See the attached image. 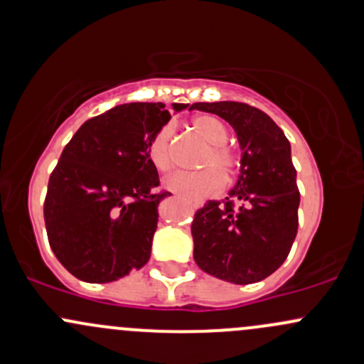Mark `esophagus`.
<instances>
[{
    "label": "esophagus",
    "mask_w": 364,
    "mask_h": 364,
    "mask_svg": "<svg viewBox=\"0 0 364 364\" xmlns=\"http://www.w3.org/2000/svg\"><path fill=\"white\" fill-rule=\"evenodd\" d=\"M193 208H195V209H197V208H200V204H198V202H197V204H193Z\"/></svg>",
    "instance_id": "esophagus-1"
}]
</instances>
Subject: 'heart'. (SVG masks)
<instances>
[{"mask_svg":"<svg viewBox=\"0 0 364 364\" xmlns=\"http://www.w3.org/2000/svg\"><path fill=\"white\" fill-rule=\"evenodd\" d=\"M193 132L200 137L204 143H208V150L202 155L198 167L205 169L197 172H179L167 179V188L172 192L183 195L190 200L209 197V195L220 192L225 185V179H230L239 167L237 153L227 146L228 131L223 122L218 120L211 114H198L192 120ZM148 156L156 171L167 174L174 167L172 160V127L166 125L151 137L150 146H148ZM222 172L220 173L219 171Z\"/></svg>","mask_w":364,"mask_h":364,"instance_id":"heart-1","label":"heart"}]
</instances>
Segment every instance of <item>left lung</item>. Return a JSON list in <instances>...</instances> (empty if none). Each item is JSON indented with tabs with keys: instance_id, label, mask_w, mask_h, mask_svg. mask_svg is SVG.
<instances>
[{
	"instance_id": "left-lung-1",
	"label": "left lung",
	"mask_w": 364,
	"mask_h": 364,
	"mask_svg": "<svg viewBox=\"0 0 364 364\" xmlns=\"http://www.w3.org/2000/svg\"><path fill=\"white\" fill-rule=\"evenodd\" d=\"M190 109L227 120L242 150L230 195L195 213V263L233 284L263 281L288 258L298 230L300 192L288 137L269 114L246 102H195Z\"/></svg>"
}]
</instances>
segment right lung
<instances>
[{"mask_svg": "<svg viewBox=\"0 0 364 364\" xmlns=\"http://www.w3.org/2000/svg\"><path fill=\"white\" fill-rule=\"evenodd\" d=\"M188 105L174 102L181 112ZM162 102H131L87 120L48 179L45 227L53 255L80 281L105 282L146 265L159 190L148 146L171 114Z\"/></svg>", "mask_w": 364, "mask_h": 364, "instance_id": "1", "label": "right lung"}]
</instances>
